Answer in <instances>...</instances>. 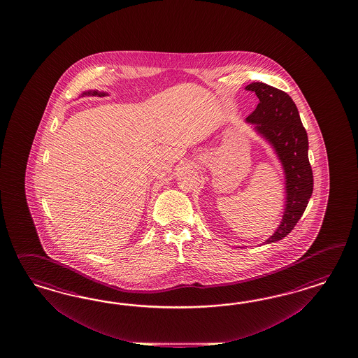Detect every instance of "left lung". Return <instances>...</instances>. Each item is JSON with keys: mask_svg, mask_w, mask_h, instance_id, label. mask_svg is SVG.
<instances>
[{"mask_svg": "<svg viewBox=\"0 0 358 358\" xmlns=\"http://www.w3.org/2000/svg\"><path fill=\"white\" fill-rule=\"evenodd\" d=\"M245 89L255 92L260 99L247 122L255 124V130L273 145L286 178L285 213L280 227L265 240V244H269L293 231L313 194L314 176L308 162V138L298 108L287 93L264 83H252Z\"/></svg>", "mask_w": 358, "mask_h": 358, "instance_id": "8db88e82", "label": "left lung"}]
</instances>
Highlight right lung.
<instances>
[{
  "mask_svg": "<svg viewBox=\"0 0 358 358\" xmlns=\"http://www.w3.org/2000/svg\"><path fill=\"white\" fill-rule=\"evenodd\" d=\"M84 94H92V96H103V93H98L97 90H94V92L89 90V92H85Z\"/></svg>",
  "mask_w": 358,
  "mask_h": 358,
  "instance_id": "add662e5",
  "label": "right lung"
}]
</instances>
